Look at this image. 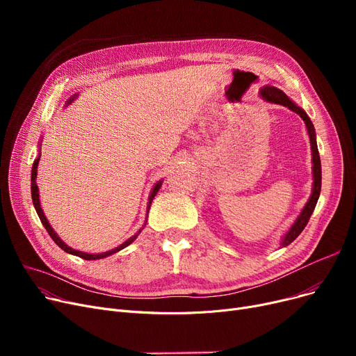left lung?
<instances>
[{
    "mask_svg": "<svg viewBox=\"0 0 356 356\" xmlns=\"http://www.w3.org/2000/svg\"><path fill=\"white\" fill-rule=\"evenodd\" d=\"M261 97H263L266 101L273 102V104H278V105H283L287 106L289 109L294 111L296 114L300 115V118L305 121L306 128H307V133H309V138H310V148H312V163H313V188H312V195L307 200V203L305 204L303 211L300 212V215L297 216V219L294 220L293 225L290 227V229L286 232V235L283 236L282 242H280V245L287 247L289 244L302 234V231L305 229V227L307 225V222L316 208V203L317 199L321 196V188H322V165H321V156H319V149H317V143H316V133H314V127L309 118V115L305 112V109H302L298 105H296L283 90H280L274 86H264L261 89Z\"/></svg>",
    "mask_w": 356,
    "mask_h": 356,
    "instance_id": "left-lung-1",
    "label": "left lung"
}]
</instances>
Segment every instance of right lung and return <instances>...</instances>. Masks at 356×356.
I'll use <instances>...</instances> for the list:
<instances>
[{"label": "right lung", "mask_w": 356, "mask_h": 356, "mask_svg": "<svg viewBox=\"0 0 356 356\" xmlns=\"http://www.w3.org/2000/svg\"><path fill=\"white\" fill-rule=\"evenodd\" d=\"M78 95L76 93H74V95L70 98V99H67V102H66V105H69L74 98H76ZM40 143H42V140H40ZM42 144H39V147H40ZM40 152H39V156H37V159L34 160V163H33V168H31V199H33V204H34V209H35V212H37V215H39V218H40V220H42V223L44 225V228H46V231L49 232V235L51 236V239L56 242V244H58L63 251H66L67 254H72V255H76V257H81V258H83V259H101V258H105V257H109V255H112V254H115V252H118V251H121V250H124L125 247H128L131 242H134L136 239H137V236L140 235V232L144 229V227H145V223H147V218H148V211H149V207H152V202H153V199H154V196L157 195V192L160 191V188H161V183H163V180H159L156 184H154V188L152 189V192H149V196H148V203H147V216H145V222H144V225H143V228L138 231V232H136L133 236L131 238H128L125 242H122L121 245H118L117 248H114V250H111V251H106V252H101V254H88V252H82V251H79V250H73L72 247H69L67 244H65V242L59 238V235L56 234L54 231H53V228L50 227V223H49V220H47V218L44 216V212H43V209H42V204H40V196H39V188H37V183H35V179H37V165H39V160H40Z\"/></svg>", "instance_id": "1"}]
</instances>
